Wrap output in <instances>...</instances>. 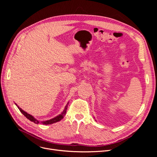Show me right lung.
<instances>
[{"instance_id":"1","label":"right lung","mask_w":157,"mask_h":157,"mask_svg":"<svg viewBox=\"0 0 157 157\" xmlns=\"http://www.w3.org/2000/svg\"><path fill=\"white\" fill-rule=\"evenodd\" d=\"M68 103L67 104V105H66V106L65 107V109H64L62 113H61L59 115L57 116L56 117H55V118H52V119H50V120H49V121H46L42 122V124H46V125H47V124H53V123H55V122H58V121H60L63 118V117H65V115L66 111H67V109ZM17 108L19 109V110H20V111H21V113L23 114V115H24V116L27 118V119H29V121H31L33 122L34 123H35V124H39V121H37V120L36 119V118H35L32 115H29V114H28L27 113L25 112L24 111L22 110V109H21V108L19 107L18 106H17Z\"/></svg>"}]
</instances>
